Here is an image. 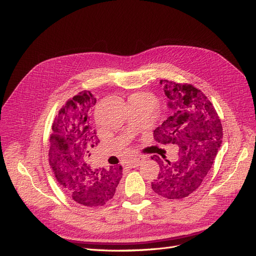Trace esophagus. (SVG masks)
<instances>
[{"label": "esophagus", "mask_w": 256, "mask_h": 256, "mask_svg": "<svg viewBox=\"0 0 256 256\" xmlns=\"http://www.w3.org/2000/svg\"><path fill=\"white\" fill-rule=\"evenodd\" d=\"M144 157H136V158H134V159H131L129 162H128V164L131 166V168H136V166H140L142 162L144 161Z\"/></svg>", "instance_id": "obj_1"}]
</instances>
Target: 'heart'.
<instances>
[{
    "label": "heart",
    "instance_id": "heart-1",
    "mask_svg": "<svg viewBox=\"0 0 256 256\" xmlns=\"http://www.w3.org/2000/svg\"><path fill=\"white\" fill-rule=\"evenodd\" d=\"M141 95H145V94H141Z\"/></svg>",
    "mask_w": 256,
    "mask_h": 256
}]
</instances>
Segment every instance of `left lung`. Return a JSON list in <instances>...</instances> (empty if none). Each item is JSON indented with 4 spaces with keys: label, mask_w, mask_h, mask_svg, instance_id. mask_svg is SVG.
<instances>
[{
    "label": "left lung",
    "mask_w": 256,
    "mask_h": 256,
    "mask_svg": "<svg viewBox=\"0 0 256 256\" xmlns=\"http://www.w3.org/2000/svg\"><path fill=\"white\" fill-rule=\"evenodd\" d=\"M160 84L168 97V118L154 130V138L158 143L180 147V159L159 161L161 172L152 188L161 196L180 200L196 191L210 170L222 143V125L200 90L168 80H160Z\"/></svg>",
    "instance_id": "left-lung-1"
}]
</instances>
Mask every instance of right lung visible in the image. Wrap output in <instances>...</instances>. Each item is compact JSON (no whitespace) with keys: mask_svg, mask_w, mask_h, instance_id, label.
I'll list each match as a JSON object with an SVG mask.
<instances>
[{"mask_svg":"<svg viewBox=\"0 0 256 256\" xmlns=\"http://www.w3.org/2000/svg\"><path fill=\"white\" fill-rule=\"evenodd\" d=\"M96 98L80 92L62 108L52 125L49 162L60 188L84 206H102L113 198L122 175L120 166L92 168L88 158L99 140L90 122Z\"/></svg>","mask_w":256,"mask_h":256,"instance_id":"right-lung-1","label":"right lung"}]
</instances>
